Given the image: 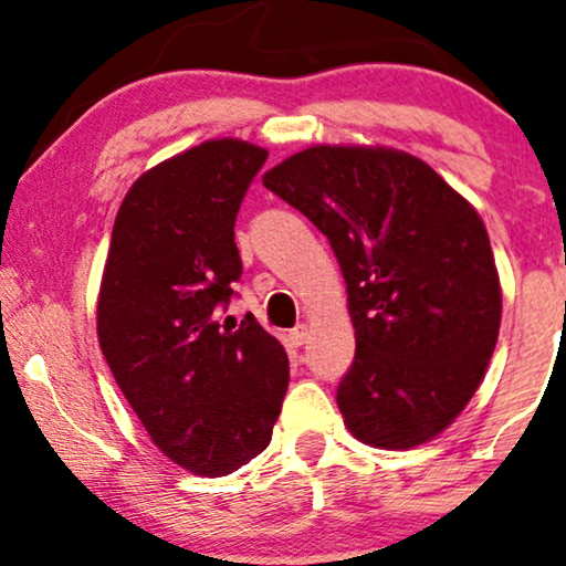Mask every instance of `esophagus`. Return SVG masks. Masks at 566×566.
Here are the masks:
<instances>
[{
    "label": "esophagus",
    "instance_id": "esophagus-1",
    "mask_svg": "<svg viewBox=\"0 0 566 566\" xmlns=\"http://www.w3.org/2000/svg\"><path fill=\"white\" fill-rule=\"evenodd\" d=\"M306 337H310V327H306V325H296V327H293L291 333H289L291 346H296V348H298V346H304Z\"/></svg>",
    "mask_w": 566,
    "mask_h": 566
}]
</instances>
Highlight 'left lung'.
<instances>
[{"instance_id": "left-lung-1", "label": "left lung", "mask_w": 566, "mask_h": 566, "mask_svg": "<svg viewBox=\"0 0 566 566\" xmlns=\"http://www.w3.org/2000/svg\"><path fill=\"white\" fill-rule=\"evenodd\" d=\"M262 185L325 233L346 277L356 356L337 406L350 434L385 450L437 437L479 390L502 322L479 212L390 148L317 145Z\"/></svg>"}]
</instances>
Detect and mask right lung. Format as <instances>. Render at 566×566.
Here are the masks:
<instances>
[{
  "label": "right lung",
  "mask_w": 566,
  "mask_h": 566,
  "mask_svg": "<svg viewBox=\"0 0 566 566\" xmlns=\"http://www.w3.org/2000/svg\"><path fill=\"white\" fill-rule=\"evenodd\" d=\"M268 150L208 139L143 174L116 212L98 343L153 442L197 475H229L273 437L289 356L252 314L220 325L241 277L233 226Z\"/></svg>",
  "instance_id": "add662e5"
}]
</instances>
